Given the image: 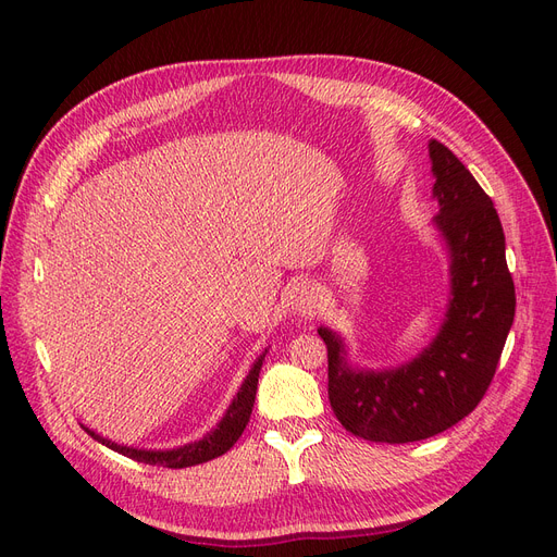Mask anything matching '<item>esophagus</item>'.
<instances>
[{
	"instance_id": "34e87169",
	"label": "esophagus",
	"mask_w": 557,
	"mask_h": 557,
	"mask_svg": "<svg viewBox=\"0 0 557 557\" xmlns=\"http://www.w3.org/2000/svg\"><path fill=\"white\" fill-rule=\"evenodd\" d=\"M318 307V290L313 284L309 282H302L294 288V296H290V309H294L296 313L300 315H307V313H313Z\"/></svg>"
}]
</instances>
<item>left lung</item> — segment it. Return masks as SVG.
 Returning a JSON list of instances; mask_svg holds the SVG:
<instances>
[{"mask_svg":"<svg viewBox=\"0 0 557 557\" xmlns=\"http://www.w3.org/2000/svg\"><path fill=\"white\" fill-rule=\"evenodd\" d=\"M433 227L449 259V300L437 334L401 366H352L343 336L318 327L327 345L330 401L338 422L370 443H416L443 433L483 399L515 320L506 237L492 198L474 175L431 139Z\"/></svg>","mask_w":557,"mask_h":557,"instance_id":"1","label":"left lung"}]
</instances>
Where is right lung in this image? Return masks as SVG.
<instances>
[{
    "label": "right lung",
    "instance_id": "add662e5",
    "mask_svg": "<svg viewBox=\"0 0 557 557\" xmlns=\"http://www.w3.org/2000/svg\"><path fill=\"white\" fill-rule=\"evenodd\" d=\"M267 352L269 349H263V352L257 357L248 376L244 379L242 388L237 391V395H234L232 404L227 406V411L223 413L219 424L210 433H205L200 441L173 447V449H139V447H128V445H116V443L108 441V437L99 435L97 431L87 429L85 424H81V426L90 433L97 443L106 445L108 449H112L116 454L128 456L137 462L162 465V467H171V470H181V467L208 462V460L225 454L242 437V433L250 420V413H252V404H255V395H257V379H259L263 359H267Z\"/></svg>",
    "mask_w": 557,
    "mask_h": 557
}]
</instances>
